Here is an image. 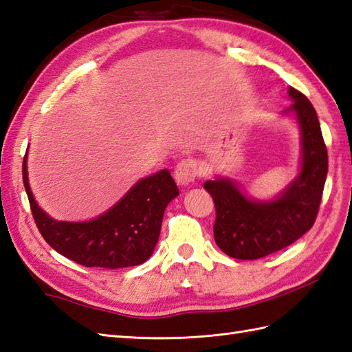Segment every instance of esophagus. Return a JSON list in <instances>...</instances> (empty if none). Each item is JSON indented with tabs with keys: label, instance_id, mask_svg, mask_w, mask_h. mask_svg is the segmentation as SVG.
<instances>
[{
	"label": "esophagus",
	"instance_id": "1",
	"mask_svg": "<svg viewBox=\"0 0 352 352\" xmlns=\"http://www.w3.org/2000/svg\"><path fill=\"white\" fill-rule=\"evenodd\" d=\"M199 176H200V167H199V162L194 158L182 160L175 168V179L176 182L181 185H188L196 181Z\"/></svg>",
	"mask_w": 352,
	"mask_h": 352
}]
</instances>
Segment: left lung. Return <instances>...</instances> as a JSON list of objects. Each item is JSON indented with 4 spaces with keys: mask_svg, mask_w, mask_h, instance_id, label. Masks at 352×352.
Here are the masks:
<instances>
[{
    "mask_svg": "<svg viewBox=\"0 0 352 352\" xmlns=\"http://www.w3.org/2000/svg\"><path fill=\"white\" fill-rule=\"evenodd\" d=\"M289 96L295 100L289 110L295 111L301 126L302 167L282 196L274 201H252L224 179L205 184L215 205V242L235 259H261L291 245L311 229L321 206L329 171L321 124L314 105L301 91L289 87Z\"/></svg>",
    "mask_w": 352,
    "mask_h": 352,
    "instance_id": "1",
    "label": "left lung"
}]
</instances>
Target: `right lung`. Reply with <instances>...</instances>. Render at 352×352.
Wrapping results in <instances>:
<instances>
[{
    "label": "right lung",
    "instance_id": "right-lung-1",
    "mask_svg": "<svg viewBox=\"0 0 352 352\" xmlns=\"http://www.w3.org/2000/svg\"><path fill=\"white\" fill-rule=\"evenodd\" d=\"M22 179L31 214L43 239L67 259L82 267L126 268L146 262L158 242L162 215L179 190L168 170L142 179L108 212L87 223L54 221L37 206L27 176V155Z\"/></svg>",
    "mask_w": 352,
    "mask_h": 352
}]
</instances>
